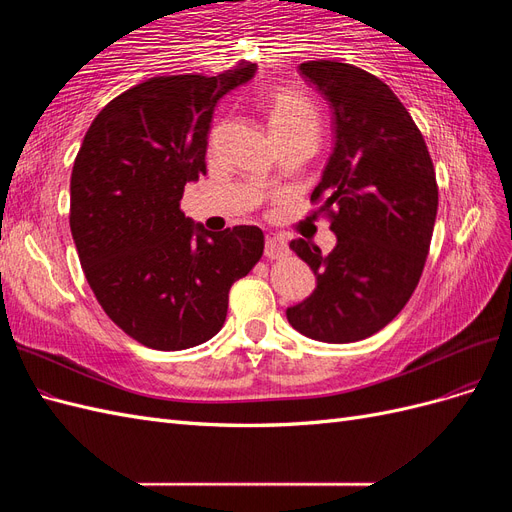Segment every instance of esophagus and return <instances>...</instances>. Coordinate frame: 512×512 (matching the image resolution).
Here are the masks:
<instances>
[{
  "label": "esophagus",
  "instance_id": "34e87169",
  "mask_svg": "<svg viewBox=\"0 0 512 512\" xmlns=\"http://www.w3.org/2000/svg\"><path fill=\"white\" fill-rule=\"evenodd\" d=\"M288 252V245L284 241L282 235H277V232H269L267 239H265V254L267 258L275 260V258H282Z\"/></svg>",
  "mask_w": 512,
  "mask_h": 512
}]
</instances>
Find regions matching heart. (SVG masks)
Instances as JSON below:
<instances>
[{
    "instance_id": "b5f03b06",
    "label": "heart",
    "mask_w": 512,
    "mask_h": 512,
    "mask_svg": "<svg viewBox=\"0 0 512 512\" xmlns=\"http://www.w3.org/2000/svg\"><path fill=\"white\" fill-rule=\"evenodd\" d=\"M269 123L280 141L297 134H316L320 128V117L316 106L305 96L290 89H275L267 96Z\"/></svg>"
}]
</instances>
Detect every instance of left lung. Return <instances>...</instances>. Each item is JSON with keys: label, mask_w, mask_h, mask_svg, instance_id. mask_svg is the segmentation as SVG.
<instances>
[{"label": "left lung", "mask_w": 512, "mask_h": 512, "mask_svg": "<svg viewBox=\"0 0 512 512\" xmlns=\"http://www.w3.org/2000/svg\"><path fill=\"white\" fill-rule=\"evenodd\" d=\"M303 79L331 104L335 147L312 192L337 245L290 250L316 290L286 318L305 337L359 342L389 324L421 280L438 213L436 170L421 130L378 76L339 61H305Z\"/></svg>", "instance_id": "8db88e82"}]
</instances>
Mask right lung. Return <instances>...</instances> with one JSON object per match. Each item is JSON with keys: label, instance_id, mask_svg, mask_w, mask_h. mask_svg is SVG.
I'll use <instances>...</instances> for the list:
<instances>
[{"label": "right lung", "instance_id": "add662e5", "mask_svg": "<svg viewBox=\"0 0 512 512\" xmlns=\"http://www.w3.org/2000/svg\"><path fill=\"white\" fill-rule=\"evenodd\" d=\"M256 72L153 76L108 102L76 153L70 230L87 282L117 327L153 350L205 344L222 329L230 286L265 250L258 226L209 232L181 211L207 175L218 100Z\"/></svg>", "mask_w": 512, "mask_h": 512}]
</instances>
